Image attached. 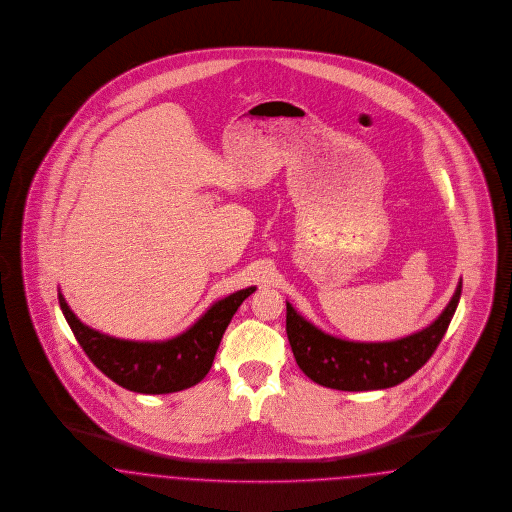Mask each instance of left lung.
<instances>
[{
  "mask_svg": "<svg viewBox=\"0 0 512 512\" xmlns=\"http://www.w3.org/2000/svg\"><path fill=\"white\" fill-rule=\"evenodd\" d=\"M463 282L448 307L425 329L385 343H358L333 337L286 303V331L293 356L314 383L337 390H379L400 385L423 368L440 345L459 305Z\"/></svg>",
  "mask_w": 512,
  "mask_h": 512,
  "instance_id": "8db88e82",
  "label": "left lung"
}]
</instances>
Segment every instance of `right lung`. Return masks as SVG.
<instances>
[{
	"mask_svg": "<svg viewBox=\"0 0 512 512\" xmlns=\"http://www.w3.org/2000/svg\"><path fill=\"white\" fill-rule=\"evenodd\" d=\"M253 291L255 287H246L213 303L194 326L167 341L110 337L80 322L61 291L59 305L80 347L108 379L141 394H169L204 379L232 316Z\"/></svg>",
	"mask_w": 512,
	"mask_h": 512,
	"instance_id": "obj_1",
	"label": "right lung"
}]
</instances>
